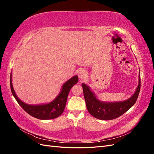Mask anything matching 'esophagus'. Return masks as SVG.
<instances>
[{"instance_id": "esophagus-1", "label": "esophagus", "mask_w": 154, "mask_h": 154, "mask_svg": "<svg viewBox=\"0 0 154 154\" xmlns=\"http://www.w3.org/2000/svg\"><path fill=\"white\" fill-rule=\"evenodd\" d=\"M86 76H87V72L85 71V70L81 69L78 72L79 78L81 79V80H82V79H84L85 78H86Z\"/></svg>"}]
</instances>
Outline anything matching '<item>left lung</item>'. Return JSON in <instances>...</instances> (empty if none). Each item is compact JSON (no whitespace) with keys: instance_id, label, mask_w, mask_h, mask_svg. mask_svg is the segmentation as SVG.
Segmentation results:
<instances>
[{"instance_id":"obj_1","label":"left lung","mask_w":154,"mask_h":154,"mask_svg":"<svg viewBox=\"0 0 154 154\" xmlns=\"http://www.w3.org/2000/svg\"><path fill=\"white\" fill-rule=\"evenodd\" d=\"M87 109L92 116L101 120H111L119 117L135 104L138 97L141 88L140 71L139 74V82L134 94L128 100L122 101L105 102L100 100L96 96L90 87L82 83Z\"/></svg>"}]
</instances>
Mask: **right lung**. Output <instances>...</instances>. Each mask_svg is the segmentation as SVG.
Masks as SVG:
<instances>
[{
  "label": "right lung",
  "instance_id": "1",
  "mask_svg": "<svg viewBox=\"0 0 154 154\" xmlns=\"http://www.w3.org/2000/svg\"><path fill=\"white\" fill-rule=\"evenodd\" d=\"M78 77L77 75L74 76L69 80L65 82L62 87L59 94L55 98L48 103L39 105H29L24 103L19 99L14 90L12 84V74L10 76V87L12 94L18 103L27 113H28L35 118L47 120L57 118L61 115L66 107V102L69 92L71 88L78 83Z\"/></svg>",
  "mask_w": 154,
  "mask_h": 154
}]
</instances>
